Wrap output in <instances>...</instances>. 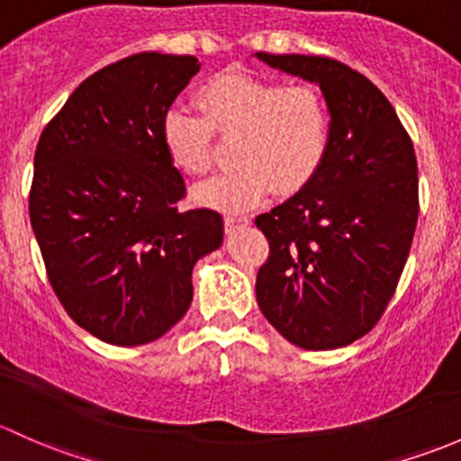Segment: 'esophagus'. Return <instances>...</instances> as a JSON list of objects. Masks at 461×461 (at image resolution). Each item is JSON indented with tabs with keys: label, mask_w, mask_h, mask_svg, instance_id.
Masks as SVG:
<instances>
[{
	"label": "esophagus",
	"mask_w": 461,
	"mask_h": 461,
	"mask_svg": "<svg viewBox=\"0 0 461 461\" xmlns=\"http://www.w3.org/2000/svg\"><path fill=\"white\" fill-rule=\"evenodd\" d=\"M226 230L232 232L235 229H241V226H249L250 220L249 217H241V215H226Z\"/></svg>",
	"instance_id": "esophagus-1"
}]
</instances>
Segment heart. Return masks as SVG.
Returning <instances> with one entry per match:
<instances>
[{
	"instance_id": "obj_1",
	"label": "heart",
	"mask_w": 461,
	"mask_h": 461,
	"mask_svg": "<svg viewBox=\"0 0 461 461\" xmlns=\"http://www.w3.org/2000/svg\"><path fill=\"white\" fill-rule=\"evenodd\" d=\"M203 120L186 106L161 117V144L188 177L208 173L212 131L237 135L235 168L195 191L197 202L220 211H249L277 188L293 195L315 179L329 153L330 115L312 86H284L246 73H224L199 88Z\"/></svg>"
}]
</instances>
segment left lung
<instances>
[{"mask_svg":"<svg viewBox=\"0 0 461 461\" xmlns=\"http://www.w3.org/2000/svg\"><path fill=\"white\" fill-rule=\"evenodd\" d=\"M255 57L315 84L330 115L315 179L255 220L270 244L255 284L259 311L300 348H341L377 324L404 270L420 215L415 150L357 70L317 55Z\"/></svg>","mask_w":461,"mask_h":461,"instance_id":"left-lung-1","label":"left lung"}]
</instances>
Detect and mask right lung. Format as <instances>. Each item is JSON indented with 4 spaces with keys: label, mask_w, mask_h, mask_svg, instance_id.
Instances as JSON below:
<instances>
[{
    "label": "right lung",
    "mask_w": 461,
    "mask_h": 461,
    "mask_svg": "<svg viewBox=\"0 0 461 461\" xmlns=\"http://www.w3.org/2000/svg\"><path fill=\"white\" fill-rule=\"evenodd\" d=\"M199 68L164 53L104 66L37 144L28 208L50 286L106 344L173 329L193 302V268L224 241L220 212L177 211L186 186L161 144V117Z\"/></svg>",
    "instance_id": "obj_1"
}]
</instances>
